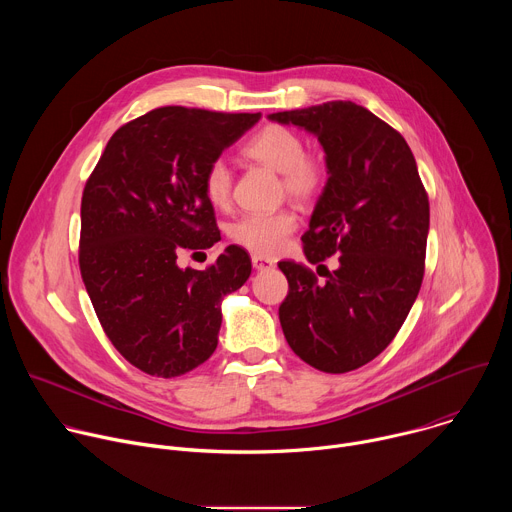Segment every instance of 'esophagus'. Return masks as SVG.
Wrapping results in <instances>:
<instances>
[{"instance_id":"esophagus-1","label":"esophagus","mask_w":512,"mask_h":512,"mask_svg":"<svg viewBox=\"0 0 512 512\" xmlns=\"http://www.w3.org/2000/svg\"><path fill=\"white\" fill-rule=\"evenodd\" d=\"M251 263H253V267H255L257 271H265V269H271V267L275 265L271 259H267V257H263V255H253V257H251Z\"/></svg>"}]
</instances>
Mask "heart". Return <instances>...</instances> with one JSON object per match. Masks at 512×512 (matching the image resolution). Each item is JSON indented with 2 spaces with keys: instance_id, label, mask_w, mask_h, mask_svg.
Instances as JSON below:
<instances>
[{
  "instance_id": "b5f03b06",
  "label": "heart",
  "mask_w": 512,
  "mask_h": 512,
  "mask_svg": "<svg viewBox=\"0 0 512 512\" xmlns=\"http://www.w3.org/2000/svg\"><path fill=\"white\" fill-rule=\"evenodd\" d=\"M245 156L279 172L283 188L291 198L310 200L320 194L326 182V164L320 156L306 152L298 131L285 125H265L243 148ZM233 176L223 160L208 164L202 176V190L212 206L223 208L231 200ZM298 229V216L291 210L245 214L231 227V239L255 255H277L289 235Z\"/></svg>"
}]
</instances>
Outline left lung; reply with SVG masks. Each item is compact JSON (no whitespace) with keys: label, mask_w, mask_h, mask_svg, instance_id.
Instances as JSON below:
<instances>
[{"label":"left lung","mask_w":512,"mask_h":512,"mask_svg":"<svg viewBox=\"0 0 512 512\" xmlns=\"http://www.w3.org/2000/svg\"><path fill=\"white\" fill-rule=\"evenodd\" d=\"M269 119L298 125L322 143L328 182L302 243L310 263L338 259L322 283L302 263H279L289 283L279 322L291 350L310 367L348 373L391 344L419 294L427 192L403 135L352 101Z\"/></svg>","instance_id":"1"}]
</instances>
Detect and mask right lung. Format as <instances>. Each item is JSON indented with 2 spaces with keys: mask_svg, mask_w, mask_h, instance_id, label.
I'll use <instances>...</instances> for the list:
<instances>
[{
  "mask_svg": "<svg viewBox=\"0 0 512 512\" xmlns=\"http://www.w3.org/2000/svg\"><path fill=\"white\" fill-rule=\"evenodd\" d=\"M261 113L160 107L121 125L81 202L79 265L97 318L119 354L152 377H180L218 344L221 302L251 275L229 245L204 271L184 251L221 241L202 176Z\"/></svg>",
  "mask_w": 512,
  "mask_h": 512,
  "instance_id": "obj_1",
  "label": "right lung"
}]
</instances>
